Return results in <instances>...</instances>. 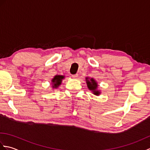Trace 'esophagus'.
I'll list each match as a JSON object with an SVG mask.
<instances>
[{
	"label": "esophagus",
	"instance_id": "34e87169",
	"mask_svg": "<svg viewBox=\"0 0 150 150\" xmlns=\"http://www.w3.org/2000/svg\"><path fill=\"white\" fill-rule=\"evenodd\" d=\"M79 77L78 74H75V75H72V77L73 79H77V77Z\"/></svg>",
	"mask_w": 150,
	"mask_h": 150
}]
</instances>
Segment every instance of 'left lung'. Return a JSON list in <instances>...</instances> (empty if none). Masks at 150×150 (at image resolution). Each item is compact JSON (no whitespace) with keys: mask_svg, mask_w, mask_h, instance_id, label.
<instances>
[{"mask_svg":"<svg viewBox=\"0 0 150 150\" xmlns=\"http://www.w3.org/2000/svg\"><path fill=\"white\" fill-rule=\"evenodd\" d=\"M86 81L87 83V86L88 88V89L92 91L93 93L95 95H99L100 92L97 90V87H98V84L97 82L95 81V79H93V78L90 79L88 77L86 78Z\"/></svg>","mask_w":150,"mask_h":150,"instance_id":"obj_1","label":"left lung"}]
</instances>
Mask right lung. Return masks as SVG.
Segmentation results:
<instances>
[{
  "mask_svg": "<svg viewBox=\"0 0 150 150\" xmlns=\"http://www.w3.org/2000/svg\"><path fill=\"white\" fill-rule=\"evenodd\" d=\"M64 78V76L62 75H55L52 80V83L53 84V88H58L61 84L62 79Z\"/></svg>",
  "mask_w": 150,
  "mask_h": 150,
  "instance_id": "right-lung-1",
  "label": "right lung"
}]
</instances>
